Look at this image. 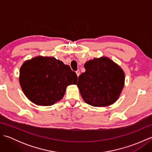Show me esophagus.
I'll use <instances>...</instances> for the list:
<instances>
[{"label": "esophagus", "mask_w": 152, "mask_h": 152, "mask_svg": "<svg viewBox=\"0 0 152 152\" xmlns=\"http://www.w3.org/2000/svg\"><path fill=\"white\" fill-rule=\"evenodd\" d=\"M76 74H77V76H80V71L79 70H77L76 71Z\"/></svg>", "instance_id": "esophagus-1"}]
</instances>
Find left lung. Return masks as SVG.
<instances>
[{
	"mask_svg": "<svg viewBox=\"0 0 152 152\" xmlns=\"http://www.w3.org/2000/svg\"><path fill=\"white\" fill-rule=\"evenodd\" d=\"M84 68L86 72L77 83L83 101L95 107L108 106L117 101L125 83L121 68L106 57L89 60Z\"/></svg>",
	"mask_w": 152,
	"mask_h": 152,
	"instance_id": "left-lung-1",
	"label": "left lung"
}]
</instances>
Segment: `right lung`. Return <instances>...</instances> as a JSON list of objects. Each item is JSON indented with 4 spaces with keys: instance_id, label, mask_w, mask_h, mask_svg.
Listing matches in <instances>:
<instances>
[{
    "instance_id": "1",
    "label": "right lung",
    "mask_w": 152,
    "mask_h": 152,
    "mask_svg": "<svg viewBox=\"0 0 152 152\" xmlns=\"http://www.w3.org/2000/svg\"><path fill=\"white\" fill-rule=\"evenodd\" d=\"M78 77L70 67L52 57L37 56L25 61L19 70V83L34 104L51 106L62 99L68 86Z\"/></svg>"
}]
</instances>
